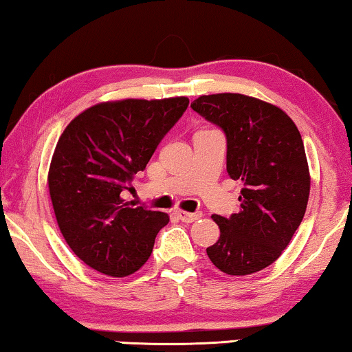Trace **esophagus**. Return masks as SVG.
<instances>
[{"mask_svg": "<svg viewBox=\"0 0 352 352\" xmlns=\"http://www.w3.org/2000/svg\"><path fill=\"white\" fill-rule=\"evenodd\" d=\"M175 214L180 221H184V222H195V221L201 219V216H203L201 212H186V211H182V209H177Z\"/></svg>", "mask_w": 352, "mask_h": 352, "instance_id": "1", "label": "esophagus"}]
</instances>
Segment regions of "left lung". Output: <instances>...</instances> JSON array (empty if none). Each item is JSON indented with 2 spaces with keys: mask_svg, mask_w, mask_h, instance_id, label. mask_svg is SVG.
I'll use <instances>...</instances> for the list:
<instances>
[{
  "mask_svg": "<svg viewBox=\"0 0 352 352\" xmlns=\"http://www.w3.org/2000/svg\"><path fill=\"white\" fill-rule=\"evenodd\" d=\"M191 109L217 124L228 140V173L240 180V211L214 214L221 235L209 260L230 276L274 263L304 219L310 173L296 123L279 107L243 94L201 96Z\"/></svg>",
  "mask_w": 352,
  "mask_h": 352,
  "instance_id": "obj_1",
  "label": "left lung"
}]
</instances>
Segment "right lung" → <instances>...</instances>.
Masks as SVG:
<instances>
[{
	"mask_svg": "<svg viewBox=\"0 0 352 352\" xmlns=\"http://www.w3.org/2000/svg\"><path fill=\"white\" fill-rule=\"evenodd\" d=\"M186 97L124 99L89 107L58 140L48 190L74 255L102 274L123 278L153 253L168 216L122 198L188 107Z\"/></svg>",
	"mask_w": 352,
	"mask_h": 352,
	"instance_id": "obj_1",
	"label": "right lung"
}]
</instances>
